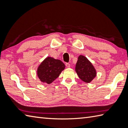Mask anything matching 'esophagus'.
I'll return each mask as SVG.
<instances>
[{"label":"esophagus","instance_id":"1","mask_svg":"<svg viewBox=\"0 0 128 128\" xmlns=\"http://www.w3.org/2000/svg\"><path fill=\"white\" fill-rule=\"evenodd\" d=\"M66 66L67 68H69V67H70V64L68 63V62H66Z\"/></svg>","mask_w":128,"mask_h":128}]
</instances>
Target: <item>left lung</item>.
Instances as JSON below:
<instances>
[{
	"label": "left lung",
	"mask_w": 128,
	"mask_h": 128,
	"mask_svg": "<svg viewBox=\"0 0 128 128\" xmlns=\"http://www.w3.org/2000/svg\"><path fill=\"white\" fill-rule=\"evenodd\" d=\"M76 72L82 81L90 83L96 75L94 66L85 56H79L76 65Z\"/></svg>",
	"instance_id": "obj_1"
}]
</instances>
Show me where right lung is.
<instances>
[{
    "label": "right lung",
    "instance_id": "add662e5",
    "mask_svg": "<svg viewBox=\"0 0 128 128\" xmlns=\"http://www.w3.org/2000/svg\"><path fill=\"white\" fill-rule=\"evenodd\" d=\"M65 67L61 60L47 57L38 66V77L41 82L50 84L59 76Z\"/></svg>",
    "mask_w": 128,
    "mask_h": 128
}]
</instances>
